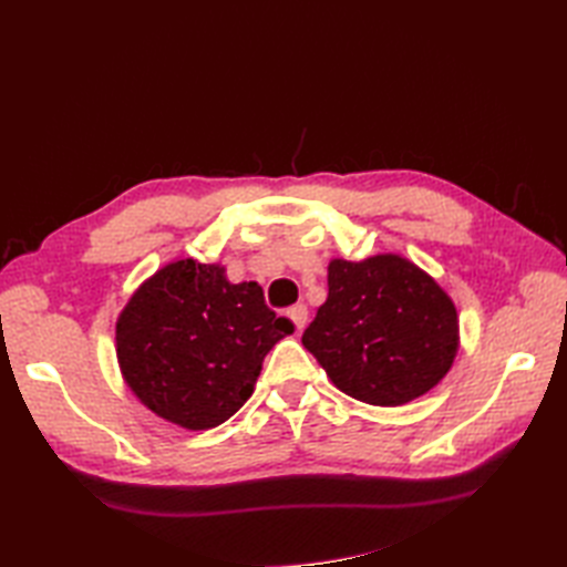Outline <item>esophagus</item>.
Returning <instances> with one entry per match:
<instances>
[{
  "label": "esophagus",
  "mask_w": 567,
  "mask_h": 567,
  "mask_svg": "<svg viewBox=\"0 0 567 567\" xmlns=\"http://www.w3.org/2000/svg\"><path fill=\"white\" fill-rule=\"evenodd\" d=\"M287 317H290V321L295 323V333H302V331H305L307 319H309V311H307L305 305L292 307L290 311H287Z\"/></svg>",
  "instance_id": "34e87169"
}]
</instances>
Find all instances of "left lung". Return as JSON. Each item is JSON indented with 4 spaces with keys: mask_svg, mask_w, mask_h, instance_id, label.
Segmentation results:
<instances>
[{
    "mask_svg": "<svg viewBox=\"0 0 567 567\" xmlns=\"http://www.w3.org/2000/svg\"><path fill=\"white\" fill-rule=\"evenodd\" d=\"M302 343L348 396L402 406L449 375L461 327L453 299L426 270L378 252L329 262V297Z\"/></svg>",
    "mask_w": 567,
    "mask_h": 567,
    "instance_id": "obj_1",
    "label": "left lung"
}]
</instances>
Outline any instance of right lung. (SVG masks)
I'll return each mask as SVG.
<instances>
[{"label": "right lung", "mask_w": 567, "mask_h": 567, "mask_svg": "<svg viewBox=\"0 0 567 567\" xmlns=\"http://www.w3.org/2000/svg\"><path fill=\"white\" fill-rule=\"evenodd\" d=\"M292 331L258 282L234 285L221 262L183 258L131 295L116 319V360L155 416L207 431L248 402L265 355Z\"/></svg>", "instance_id": "1"}]
</instances>
